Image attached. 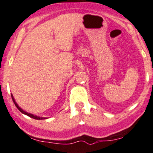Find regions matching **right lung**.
Listing matches in <instances>:
<instances>
[{"mask_svg": "<svg viewBox=\"0 0 153 153\" xmlns=\"http://www.w3.org/2000/svg\"><path fill=\"white\" fill-rule=\"evenodd\" d=\"M11 98H12V100H13V101H14V104H15V106H17V109H19V111H20L21 112H22V113H23V114H26V115H27V116H28V117H30L33 118V119H36V120H44V119H47V118H46V117H40L36 116V115H34V114H30V113H27V112H26L25 111H24L23 109H21L20 107H19V106H18V105H17V103L15 102V100H14V97H13L12 95H11Z\"/></svg>", "mask_w": 153, "mask_h": 153, "instance_id": "right-lung-1", "label": "right lung"}]
</instances>
